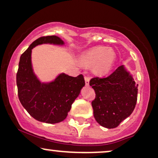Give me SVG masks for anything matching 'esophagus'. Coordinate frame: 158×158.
Returning <instances> with one entry per match:
<instances>
[{"mask_svg":"<svg viewBox=\"0 0 158 158\" xmlns=\"http://www.w3.org/2000/svg\"><path fill=\"white\" fill-rule=\"evenodd\" d=\"M84 79H85V85H89V81H90V79H89V77H85Z\"/></svg>","mask_w":158,"mask_h":158,"instance_id":"34e87169","label":"esophagus"}]
</instances>
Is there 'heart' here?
Here are the masks:
<instances>
[{"mask_svg":"<svg viewBox=\"0 0 158 158\" xmlns=\"http://www.w3.org/2000/svg\"><path fill=\"white\" fill-rule=\"evenodd\" d=\"M116 59L114 50L106 47L97 46L83 52L79 57L81 65L91 67V71L97 76H104L111 71Z\"/></svg>","mask_w":158,"mask_h":158,"instance_id":"heart-1","label":"heart"}]
</instances>
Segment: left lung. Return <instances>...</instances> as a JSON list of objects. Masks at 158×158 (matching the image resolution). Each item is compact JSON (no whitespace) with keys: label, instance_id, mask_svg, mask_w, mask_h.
Segmentation results:
<instances>
[{"label":"left lung","instance_id":"left-lung-1","mask_svg":"<svg viewBox=\"0 0 158 158\" xmlns=\"http://www.w3.org/2000/svg\"><path fill=\"white\" fill-rule=\"evenodd\" d=\"M89 85L96 94L91 102L94 116L101 126L108 129L116 127L133 113L139 85L124 65L105 78L94 77Z\"/></svg>","mask_w":158,"mask_h":158}]
</instances>
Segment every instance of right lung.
Masks as SVG:
<instances>
[{"instance_id": "right-lung-1", "label": "right lung", "mask_w": 158, "mask_h": 158, "mask_svg": "<svg viewBox=\"0 0 158 158\" xmlns=\"http://www.w3.org/2000/svg\"><path fill=\"white\" fill-rule=\"evenodd\" d=\"M42 44L64 45V42L56 36H42L21 55L17 73L18 97L23 108L35 119L56 124L67 118L85 81L82 75L74 77L61 73L50 82H41L33 69L31 52L33 48Z\"/></svg>"}]
</instances>
